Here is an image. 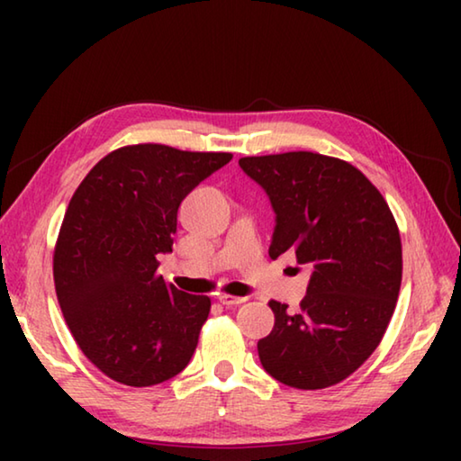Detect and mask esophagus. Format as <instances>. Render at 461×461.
Returning a JSON list of instances; mask_svg holds the SVG:
<instances>
[{"label": "esophagus", "mask_w": 461, "mask_h": 461, "mask_svg": "<svg viewBox=\"0 0 461 461\" xmlns=\"http://www.w3.org/2000/svg\"><path fill=\"white\" fill-rule=\"evenodd\" d=\"M220 303L225 307H236L241 305V303H246V296H236V294H221L220 296Z\"/></svg>", "instance_id": "obj_1"}]
</instances>
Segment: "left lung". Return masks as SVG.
<instances>
[{
    "label": "left lung",
    "mask_w": 461,
    "mask_h": 461,
    "mask_svg": "<svg viewBox=\"0 0 461 461\" xmlns=\"http://www.w3.org/2000/svg\"><path fill=\"white\" fill-rule=\"evenodd\" d=\"M276 213L270 258L309 264L301 311L270 301L275 330L258 341L272 378L301 390L339 384L368 360L394 313L402 280L399 225L362 170L319 152L244 156Z\"/></svg>",
    "instance_id": "left-lung-1"
}]
</instances>
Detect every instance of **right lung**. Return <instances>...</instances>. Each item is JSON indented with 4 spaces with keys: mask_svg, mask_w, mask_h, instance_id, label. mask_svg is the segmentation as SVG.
I'll use <instances>...</instances> for the list:
<instances>
[{
    "mask_svg": "<svg viewBox=\"0 0 461 461\" xmlns=\"http://www.w3.org/2000/svg\"><path fill=\"white\" fill-rule=\"evenodd\" d=\"M231 156L122 146L77 186L54 244V288L77 346L107 378L154 386L189 364L212 299L167 285L158 254L173 252L181 201Z\"/></svg>",
    "mask_w": 461,
    "mask_h": 461,
    "instance_id": "1",
    "label": "right lung"
}]
</instances>
